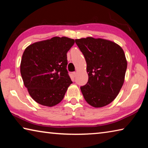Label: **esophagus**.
<instances>
[{
	"mask_svg": "<svg viewBox=\"0 0 148 148\" xmlns=\"http://www.w3.org/2000/svg\"><path fill=\"white\" fill-rule=\"evenodd\" d=\"M72 75L73 76V77H75V76H76V72H72Z\"/></svg>",
	"mask_w": 148,
	"mask_h": 148,
	"instance_id": "34e87169",
	"label": "esophagus"
}]
</instances>
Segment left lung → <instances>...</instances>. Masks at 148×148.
Wrapping results in <instances>:
<instances>
[{"label": "left lung", "mask_w": 148, "mask_h": 148, "mask_svg": "<svg viewBox=\"0 0 148 148\" xmlns=\"http://www.w3.org/2000/svg\"><path fill=\"white\" fill-rule=\"evenodd\" d=\"M87 62L88 82L80 87L85 100L95 108L109 104L116 98L124 82L127 62L119 45L107 40H75Z\"/></svg>", "instance_id": "8db88e82"}]
</instances>
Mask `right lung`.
I'll return each mask as SVG.
<instances>
[{
    "label": "right lung",
    "mask_w": 148,
    "mask_h": 148,
    "mask_svg": "<svg viewBox=\"0 0 148 148\" xmlns=\"http://www.w3.org/2000/svg\"><path fill=\"white\" fill-rule=\"evenodd\" d=\"M74 44L67 37H53L30 45L22 56L20 71L29 95L38 104L53 106L64 98L72 82L66 53Z\"/></svg>",
    "instance_id": "1"
}]
</instances>
